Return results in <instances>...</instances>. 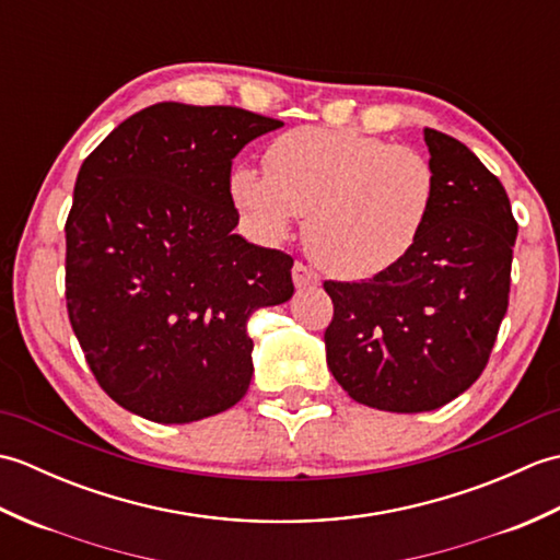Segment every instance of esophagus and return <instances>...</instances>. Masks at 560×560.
<instances>
[{"instance_id": "1", "label": "esophagus", "mask_w": 560, "mask_h": 560, "mask_svg": "<svg viewBox=\"0 0 560 560\" xmlns=\"http://www.w3.org/2000/svg\"><path fill=\"white\" fill-rule=\"evenodd\" d=\"M293 283H295V289H315V287H319V277L311 267H305L303 261H295Z\"/></svg>"}]
</instances>
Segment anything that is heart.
Instances as JSON below:
<instances>
[{"instance_id":"heart-1","label":"heart","mask_w":560,"mask_h":560,"mask_svg":"<svg viewBox=\"0 0 560 560\" xmlns=\"http://www.w3.org/2000/svg\"><path fill=\"white\" fill-rule=\"evenodd\" d=\"M267 171L231 173L237 213L267 243L289 237L307 213V249L341 279H375L407 259L438 195L433 165L419 151L355 129H291L269 147Z\"/></svg>"}]
</instances>
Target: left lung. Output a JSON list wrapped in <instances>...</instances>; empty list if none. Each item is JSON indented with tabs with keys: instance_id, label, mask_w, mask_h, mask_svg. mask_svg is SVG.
Masks as SVG:
<instances>
[{
	"instance_id": "obj_1",
	"label": "left lung",
	"mask_w": 560,
	"mask_h": 560,
	"mask_svg": "<svg viewBox=\"0 0 560 560\" xmlns=\"http://www.w3.org/2000/svg\"><path fill=\"white\" fill-rule=\"evenodd\" d=\"M438 177L421 241L368 281H325L335 317L327 365L349 397L395 413L433 411L489 363L510 293L517 223L501 180L438 129H423Z\"/></svg>"
}]
</instances>
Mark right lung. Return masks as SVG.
<instances>
[{
  "instance_id": "1",
  "label": "right lung",
  "mask_w": 560,
  "mask_h": 560,
  "mask_svg": "<svg viewBox=\"0 0 560 560\" xmlns=\"http://www.w3.org/2000/svg\"><path fill=\"white\" fill-rule=\"evenodd\" d=\"M283 122L231 105L156 103L81 163L67 233V311L108 397L192 423L253 380L247 319L293 295V259L233 233L231 163Z\"/></svg>"
}]
</instances>
